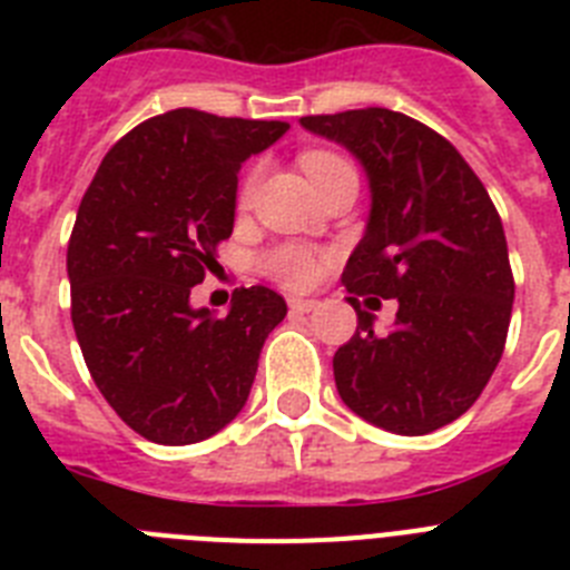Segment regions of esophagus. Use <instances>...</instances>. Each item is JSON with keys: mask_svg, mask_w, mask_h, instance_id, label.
<instances>
[{"mask_svg": "<svg viewBox=\"0 0 570 570\" xmlns=\"http://www.w3.org/2000/svg\"><path fill=\"white\" fill-rule=\"evenodd\" d=\"M316 305H320L316 299H288V308L294 311V314H311Z\"/></svg>", "mask_w": 570, "mask_h": 570, "instance_id": "esophagus-1", "label": "esophagus"}]
</instances>
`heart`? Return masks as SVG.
Segmentation results:
<instances>
[{
	"mask_svg": "<svg viewBox=\"0 0 570 570\" xmlns=\"http://www.w3.org/2000/svg\"><path fill=\"white\" fill-rule=\"evenodd\" d=\"M299 163L302 168H305V174L314 179V185H320L328 174L345 168L347 159H342L340 154H331V150H305ZM259 174L262 168L254 165L248 174L242 176L239 190H236V203H239V208H248L250 199H254L256 185H259ZM259 265L271 279H276L279 285H285V288H308V285L316 282V276H320L322 256L316 254V250L305 248V245L285 242V245H276V248L265 250Z\"/></svg>",
	"mask_w": 570,
	"mask_h": 570,
	"instance_id": "heart-1",
	"label": "heart"
}]
</instances>
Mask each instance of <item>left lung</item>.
Here are the masks:
<instances>
[{
    "instance_id": "obj_1",
    "label": "left lung",
    "mask_w": 570,
    "mask_h": 570,
    "mask_svg": "<svg viewBox=\"0 0 570 570\" xmlns=\"http://www.w3.org/2000/svg\"><path fill=\"white\" fill-rule=\"evenodd\" d=\"M302 125L365 165L374 199L342 271L356 334L334 354L336 391L385 431L431 434L476 402L505 351L513 274L500 214L460 150L411 116L360 108ZM367 293L401 302L385 335L358 308Z\"/></svg>"
}]
</instances>
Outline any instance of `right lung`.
Listing matches in <instances>:
<instances>
[{"label": "right lung", "mask_w": 570, "mask_h": 570, "mask_svg": "<svg viewBox=\"0 0 570 570\" xmlns=\"http://www.w3.org/2000/svg\"><path fill=\"white\" fill-rule=\"evenodd\" d=\"M288 122L176 108L105 154L68 242L70 320L90 376L119 420L159 445L223 431L285 320L276 291H234L228 316L190 308L234 230L236 170Z\"/></svg>", "instance_id": "1"}]
</instances>
